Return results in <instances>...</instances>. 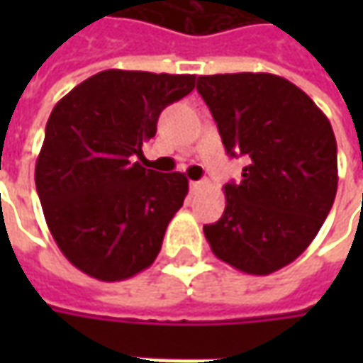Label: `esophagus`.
<instances>
[{
	"instance_id": "esophagus-1",
	"label": "esophagus",
	"mask_w": 363,
	"mask_h": 363,
	"mask_svg": "<svg viewBox=\"0 0 363 363\" xmlns=\"http://www.w3.org/2000/svg\"><path fill=\"white\" fill-rule=\"evenodd\" d=\"M206 184H208V181H192V182H190V190H192V192L196 194V192H200V190L204 189Z\"/></svg>"
}]
</instances>
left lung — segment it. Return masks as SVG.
Listing matches in <instances>:
<instances>
[{
    "label": "left lung",
    "instance_id": "left-lung-1",
    "mask_svg": "<svg viewBox=\"0 0 363 363\" xmlns=\"http://www.w3.org/2000/svg\"><path fill=\"white\" fill-rule=\"evenodd\" d=\"M196 89L225 151L249 157L241 182L223 186L220 221L204 225L213 255L255 276L288 267L311 245L335 202L338 163L330 122L280 75H200Z\"/></svg>",
    "mask_w": 363,
    "mask_h": 363
}]
</instances>
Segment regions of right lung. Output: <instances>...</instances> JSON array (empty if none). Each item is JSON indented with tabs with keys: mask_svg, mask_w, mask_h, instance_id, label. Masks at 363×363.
<instances>
[{
	"mask_svg": "<svg viewBox=\"0 0 363 363\" xmlns=\"http://www.w3.org/2000/svg\"><path fill=\"white\" fill-rule=\"evenodd\" d=\"M196 75L106 69L54 106L35 169L36 192L60 251L91 278L120 281L153 264L189 194L182 173L135 161L167 104Z\"/></svg>",
	"mask_w": 363,
	"mask_h": 363,
	"instance_id": "add662e5",
	"label": "right lung"
}]
</instances>
